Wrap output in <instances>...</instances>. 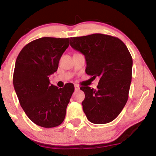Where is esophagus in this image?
Instances as JSON below:
<instances>
[{
    "mask_svg": "<svg viewBox=\"0 0 156 156\" xmlns=\"http://www.w3.org/2000/svg\"><path fill=\"white\" fill-rule=\"evenodd\" d=\"M80 89V87L78 85H77V84H76L75 85V90L76 91H78Z\"/></svg>",
    "mask_w": 156,
    "mask_h": 156,
    "instance_id": "1",
    "label": "esophagus"
}]
</instances>
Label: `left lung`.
<instances>
[{
    "mask_svg": "<svg viewBox=\"0 0 156 156\" xmlns=\"http://www.w3.org/2000/svg\"><path fill=\"white\" fill-rule=\"evenodd\" d=\"M69 43L85 56L86 73L100 78L98 89L80 87L85 94L83 112L94 124L110 122L128 99L133 59L128 48L117 37L102 34L71 37Z\"/></svg>",
    "mask_w": 156,
    "mask_h": 156,
    "instance_id": "1",
    "label": "left lung"
}]
</instances>
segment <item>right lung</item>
<instances>
[{"label":"right lung","instance_id":"1","mask_svg":"<svg viewBox=\"0 0 156 156\" xmlns=\"http://www.w3.org/2000/svg\"><path fill=\"white\" fill-rule=\"evenodd\" d=\"M69 38L42 37L27 44L15 62L14 88L20 104L31 120L43 128L61 125L74 85L59 88L51 84L49 76L56 72Z\"/></svg>","mask_w":156,"mask_h":156}]
</instances>
